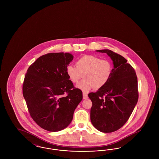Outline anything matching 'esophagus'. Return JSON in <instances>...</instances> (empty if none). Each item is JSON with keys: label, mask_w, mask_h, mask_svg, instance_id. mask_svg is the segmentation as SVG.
Here are the masks:
<instances>
[{"label": "esophagus", "mask_w": 159, "mask_h": 159, "mask_svg": "<svg viewBox=\"0 0 159 159\" xmlns=\"http://www.w3.org/2000/svg\"><path fill=\"white\" fill-rule=\"evenodd\" d=\"M88 95H87L86 93H83V99H88Z\"/></svg>", "instance_id": "1"}]
</instances>
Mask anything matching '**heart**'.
<instances>
[{
	"label": "heart",
	"mask_w": 159,
	"mask_h": 159,
	"mask_svg": "<svg viewBox=\"0 0 159 159\" xmlns=\"http://www.w3.org/2000/svg\"><path fill=\"white\" fill-rule=\"evenodd\" d=\"M76 66H68L66 74L73 83H77V88L87 93L93 88L98 89L106 85L113 73V64L108 60H101L95 55H87L76 61Z\"/></svg>",
	"instance_id": "heart-1"
}]
</instances>
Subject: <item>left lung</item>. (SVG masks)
Wrapping results in <instances>:
<instances>
[{
  "label": "left lung",
  "mask_w": 159,
  "mask_h": 159,
  "mask_svg": "<svg viewBox=\"0 0 159 159\" xmlns=\"http://www.w3.org/2000/svg\"><path fill=\"white\" fill-rule=\"evenodd\" d=\"M106 53L113 61L114 68L109 81L96 92L88 94L92 106L93 126L104 133L117 130L126 123L138 99L135 71L120 55L109 49L97 50Z\"/></svg>",
  "instance_id": "obj_1"
}]
</instances>
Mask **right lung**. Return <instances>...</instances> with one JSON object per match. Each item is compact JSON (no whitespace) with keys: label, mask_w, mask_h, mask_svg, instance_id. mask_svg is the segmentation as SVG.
<instances>
[{"label":"right lung","mask_w":159,"mask_h":159,"mask_svg":"<svg viewBox=\"0 0 159 159\" xmlns=\"http://www.w3.org/2000/svg\"><path fill=\"white\" fill-rule=\"evenodd\" d=\"M73 60L71 53H47L31 65L24 77L23 97L30 116L48 131L67 128L83 98L82 91L75 88L66 74Z\"/></svg>","instance_id":"1"}]
</instances>
